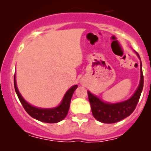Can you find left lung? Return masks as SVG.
<instances>
[{"label":"left lung","mask_w":151,"mask_h":151,"mask_svg":"<svg viewBox=\"0 0 151 151\" xmlns=\"http://www.w3.org/2000/svg\"><path fill=\"white\" fill-rule=\"evenodd\" d=\"M135 52L137 56L139 57L141 63L140 81H139V85L136 91L129 99L121 102V103H106L101 100L99 97L91 93L90 91H88V99H89L90 104L91 106L93 116L99 122L104 123V124H114V123L118 122L130 115L135 110L137 103L140 98L144 85L142 61H141L139 54L136 52Z\"/></svg>","instance_id":"left-lung-1"}]
</instances>
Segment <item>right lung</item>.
<instances>
[{"label": "right lung", "mask_w": 151, "mask_h": 151, "mask_svg": "<svg viewBox=\"0 0 151 151\" xmlns=\"http://www.w3.org/2000/svg\"><path fill=\"white\" fill-rule=\"evenodd\" d=\"M14 87L16 94H17L19 100H20L21 103L29 115L31 116L33 118L42 121V122L54 124V123L60 122L66 117V115L68 114L69 109H70L72 96H73L74 91L78 88V85H76L71 87L66 92L60 104L56 107L50 108V109L35 107V106L27 103L19 93V89L17 88V85H16V76H14Z\"/></svg>", "instance_id": "right-lung-1"}]
</instances>
